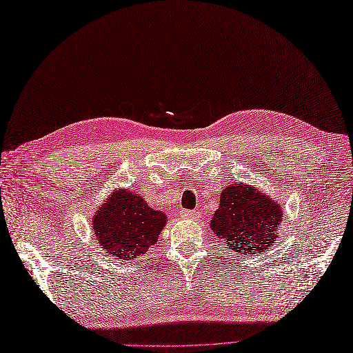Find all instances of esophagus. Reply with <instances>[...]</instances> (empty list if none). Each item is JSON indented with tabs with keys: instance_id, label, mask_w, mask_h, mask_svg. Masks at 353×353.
Masks as SVG:
<instances>
[{
	"instance_id": "1",
	"label": "esophagus",
	"mask_w": 353,
	"mask_h": 353,
	"mask_svg": "<svg viewBox=\"0 0 353 353\" xmlns=\"http://www.w3.org/2000/svg\"><path fill=\"white\" fill-rule=\"evenodd\" d=\"M180 215L183 219H190V220H195V219H198V215H199V212L198 211H189V210H181L180 211Z\"/></svg>"
}]
</instances>
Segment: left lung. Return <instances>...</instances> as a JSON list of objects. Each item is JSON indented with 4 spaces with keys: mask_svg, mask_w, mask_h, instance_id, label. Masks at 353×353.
I'll return each instance as SVG.
<instances>
[{
    "mask_svg": "<svg viewBox=\"0 0 353 353\" xmlns=\"http://www.w3.org/2000/svg\"><path fill=\"white\" fill-rule=\"evenodd\" d=\"M283 215L280 202L258 188L234 181L221 192L210 229L229 251L259 255L279 237Z\"/></svg>",
    "mask_w": 353,
    "mask_h": 353,
    "instance_id": "1",
    "label": "left lung"
}]
</instances>
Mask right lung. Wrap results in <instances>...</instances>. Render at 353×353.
<instances>
[{
	"label": "right lung",
	"mask_w": 353,
	"mask_h": 353,
	"mask_svg": "<svg viewBox=\"0 0 353 353\" xmlns=\"http://www.w3.org/2000/svg\"><path fill=\"white\" fill-rule=\"evenodd\" d=\"M167 224V215L154 210L129 189L112 190L92 217L97 241L117 261H130L143 255L157 243Z\"/></svg>",
	"instance_id": "1"
}]
</instances>
